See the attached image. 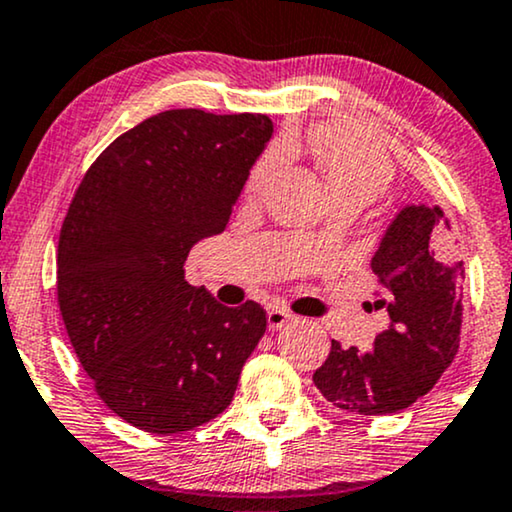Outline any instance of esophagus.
I'll list each match as a JSON object with an SVG mask.
<instances>
[{"instance_id": "obj_1", "label": "esophagus", "mask_w": 512, "mask_h": 512, "mask_svg": "<svg viewBox=\"0 0 512 512\" xmlns=\"http://www.w3.org/2000/svg\"><path fill=\"white\" fill-rule=\"evenodd\" d=\"M288 322H293L291 312L283 310V307H269V310H267L269 329L276 331V329H281V326H286Z\"/></svg>"}]
</instances>
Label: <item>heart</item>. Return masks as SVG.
Instances as JSON below:
<instances>
[{"label":"heart","instance_id":"obj_1","mask_svg":"<svg viewBox=\"0 0 512 512\" xmlns=\"http://www.w3.org/2000/svg\"><path fill=\"white\" fill-rule=\"evenodd\" d=\"M312 150L322 166L331 197L353 200L367 207L389 190L393 169L377 143L360 133L350 131H319L312 135ZM288 157L286 143H274L262 152L252 166L248 186L260 190Z\"/></svg>","mask_w":512,"mask_h":512}]
</instances>
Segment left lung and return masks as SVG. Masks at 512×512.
Listing matches in <instances>:
<instances>
[{"label":"left lung","mask_w":512,"mask_h":512,"mask_svg":"<svg viewBox=\"0 0 512 512\" xmlns=\"http://www.w3.org/2000/svg\"><path fill=\"white\" fill-rule=\"evenodd\" d=\"M451 224L441 207L408 205L396 214L372 257L384 286L379 307L389 329L374 348H343L331 341L315 386L338 410L391 415L422 398L451 367L463 326V262L453 260Z\"/></svg>","instance_id":"1"}]
</instances>
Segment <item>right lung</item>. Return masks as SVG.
Segmentation results:
<instances>
[{"label": "right lung", "instance_id": "add662e5", "mask_svg": "<svg viewBox=\"0 0 512 512\" xmlns=\"http://www.w3.org/2000/svg\"><path fill=\"white\" fill-rule=\"evenodd\" d=\"M274 133L264 114L171 109L114 140L73 195L59 236L66 334L97 396L150 434L221 415L267 329L186 281L197 240L217 236Z\"/></svg>", "mask_w": 512, "mask_h": 512}]
</instances>
